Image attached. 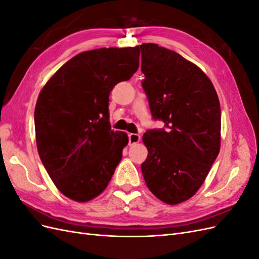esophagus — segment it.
Returning <instances> with one entry per match:
<instances>
[{"instance_id":"esophagus-1","label":"esophagus","mask_w":259,"mask_h":259,"mask_svg":"<svg viewBox=\"0 0 259 259\" xmlns=\"http://www.w3.org/2000/svg\"><path fill=\"white\" fill-rule=\"evenodd\" d=\"M128 142H130V146L139 143L140 142V135L139 134H134V133H131V134H128Z\"/></svg>"}]
</instances>
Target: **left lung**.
Returning <instances> with one entry per match:
<instances>
[{
	"label": "left lung",
	"mask_w": 259,
	"mask_h": 259,
	"mask_svg": "<svg viewBox=\"0 0 259 259\" xmlns=\"http://www.w3.org/2000/svg\"><path fill=\"white\" fill-rule=\"evenodd\" d=\"M137 49L152 116L166 127L143 136V176L156 198L176 205L197 193L221 150V104L208 76L182 55L154 43Z\"/></svg>",
	"instance_id": "obj_1"
}]
</instances>
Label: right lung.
Returning <instances> with one entry per match:
<instances>
[{
    "mask_svg": "<svg viewBox=\"0 0 259 259\" xmlns=\"http://www.w3.org/2000/svg\"><path fill=\"white\" fill-rule=\"evenodd\" d=\"M139 67L135 48L82 52L46 82L34 110L37 152L57 189L75 202L103 192L128 144L112 131L109 95Z\"/></svg>",
    "mask_w": 259,
    "mask_h": 259,
    "instance_id": "1",
    "label": "right lung"
}]
</instances>
